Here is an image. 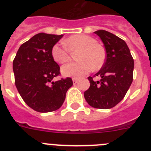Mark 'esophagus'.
<instances>
[{"instance_id": "1", "label": "esophagus", "mask_w": 151, "mask_h": 151, "mask_svg": "<svg viewBox=\"0 0 151 151\" xmlns=\"http://www.w3.org/2000/svg\"><path fill=\"white\" fill-rule=\"evenodd\" d=\"M78 80L77 79V78H73V84H76L77 82H78Z\"/></svg>"}]
</instances>
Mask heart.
<instances>
[{"instance_id":"obj_1","label":"heart","mask_w":151,"mask_h":151,"mask_svg":"<svg viewBox=\"0 0 151 151\" xmlns=\"http://www.w3.org/2000/svg\"><path fill=\"white\" fill-rule=\"evenodd\" d=\"M65 46L55 45L51 50L52 57L58 63H64L69 60V50L76 51V63L64 65L61 69L64 76L80 78L93 69H101L106 60V52L103 47L97 44V41L90 36L75 35L64 41Z\"/></svg>"}]
</instances>
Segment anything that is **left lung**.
<instances>
[{"mask_svg": "<svg viewBox=\"0 0 151 151\" xmlns=\"http://www.w3.org/2000/svg\"><path fill=\"white\" fill-rule=\"evenodd\" d=\"M106 49V60L94 76L88 77L90 87L84 96L90 106L97 109H110L125 97L133 80L134 60L125 41L105 30L94 32Z\"/></svg>", "mask_w": 151, "mask_h": 151, "instance_id": "obj_1", "label": "left lung"}]
</instances>
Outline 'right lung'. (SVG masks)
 <instances>
[{"instance_id":"obj_1","label":"right lung","mask_w":151,"mask_h":151,"mask_svg":"<svg viewBox=\"0 0 151 151\" xmlns=\"http://www.w3.org/2000/svg\"><path fill=\"white\" fill-rule=\"evenodd\" d=\"M63 36L38 33L19 47L13 60L16 87L26 104L37 112L58 110L73 84L69 77L53 81L60 72L51 50Z\"/></svg>"}]
</instances>
